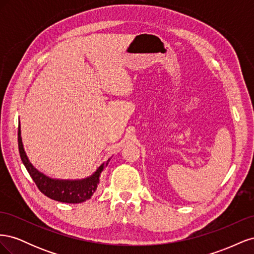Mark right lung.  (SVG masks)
Listing matches in <instances>:
<instances>
[{"mask_svg": "<svg viewBox=\"0 0 254 254\" xmlns=\"http://www.w3.org/2000/svg\"><path fill=\"white\" fill-rule=\"evenodd\" d=\"M18 145L22 162L36 183L37 188L47 197L60 202L80 203L91 198V196L94 194V191L97 189V184L99 183V176H101L102 171L105 166L108 165L110 161V159H108V161L105 164L99 166L98 170L89 178L77 181L54 180L44 176L40 172H38L28 161L24 148H23L20 125L18 129Z\"/></svg>", "mask_w": 254, "mask_h": 254, "instance_id": "add662e5", "label": "right lung"}]
</instances>
